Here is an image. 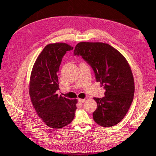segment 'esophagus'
I'll return each instance as SVG.
<instances>
[{
  "instance_id": "34e87169",
  "label": "esophagus",
  "mask_w": 156,
  "mask_h": 156,
  "mask_svg": "<svg viewBox=\"0 0 156 156\" xmlns=\"http://www.w3.org/2000/svg\"><path fill=\"white\" fill-rule=\"evenodd\" d=\"M84 101H85V99H78V101L80 103H83V102H84Z\"/></svg>"
}]
</instances>
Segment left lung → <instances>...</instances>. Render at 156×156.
Instances as JSON below:
<instances>
[{
	"label": "left lung",
	"mask_w": 156,
	"mask_h": 156,
	"mask_svg": "<svg viewBox=\"0 0 156 156\" xmlns=\"http://www.w3.org/2000/svg\"><path fill=\"white\" fill-rule=\"evenodd\" d=\"M74 55L81 56L92 68L97 82L105 89V96L94 98L98 104L93 119L103 127L119 123L133 102L134 81L131 69L116 49L101 42H80Z\"/></svg>",
	"instance_id": "1"
}]
</instances>
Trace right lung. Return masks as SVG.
Returning a JSON list of instances; mask_svg holds the SVG:
<instances>
[{
    "mask_svg": "<svg viewBox=\"0 0 156 156\" xmlns=\"http://www.w3.org/2000/svg\"><path fill=\"white\" fill-rule=\"evenodd\" d=\"M73 47L64 43L48 44L37 58L31 73L29 94L38 116L47 126L60 129L75 117L77 100L56 94L59 90L58 72L62 58Z\"/></svg>",
    "mask_w": 156,
    "mask_h": 156,
    "instance_id": "add662e5",
    "label": "right lung"
}]
</instances>
